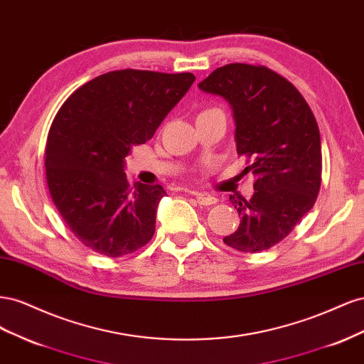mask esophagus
I'll use <instances>...</instances> for the list:
<instances>
[{"mask_svg":"<svg viewBox=\"0 0 364 364\" xmlns=\"http://www.w3.org/2000/svg\"><path fill=\"white\" fill-rule=\"evenodd\" d=\"M191 194L196 197V200L199 202L200 205H205V206H209V205H214L217 202L215 197L209 196V194H205V193H199V191H191Z\"/></svg>","mask_w":364,"mask_h":364,"instance_id":"obj_1","label":"esophagus"}]
</instances>
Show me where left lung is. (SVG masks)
<instances>
[{"instance_id": "left-lung-1", "label": "left lung", "mask_w": 364, "mask_h": 364, "mask_svg": "<svg viewBox=\"0 0 364 364\" xmlns=\"http://www.w3.org/2000/svg\"><path fill=\"white\" fill-rule=\"evenodd\" d=\"M199 87L225 97L235 118L237 153L255 176L250 199L229 196L241 215L225 245L257 253L287 237L316 203L322 182L321 134L311 107L285 77L264 65L228 63Z\"/></svg>"}]
</instances>
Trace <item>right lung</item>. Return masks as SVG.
<instances>
[{
  "label": "right lung",
  "mask_w": 364,
  "mask_h": 364,
  "mask_svg": "<svg viewBox=\"0 0 364 364\" xmlns=\"http://www.w3.org/2000/svg\"><path fill=\"white\" fill-rule=\"evenodd\" d=\"M194 80L191 73L111 71L75 90L59 109L47 138V185L86 247L118 258L151 240L165 191L130 185L124 158L155 135Z\"/></svg>",
  "instance_id": "add662e5"
}]
</instances>
